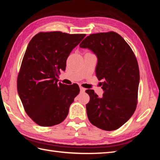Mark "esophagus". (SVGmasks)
Here are the masks:
<instances>
[{"mask_svg": "<svg viewBox=\"0 0 160 160\" xmlns=\"http://www.w3.org/2000/svg\"><path fill=\"white\" fill-rule=\"evenodd\" d=\"M80 91L82 93H84V92H85V91H86V89H84V88H83V87H80Z\"/></svg>", "mask_w": 160, "mask_h": 160, "instance_id": "1", "label": "esophagus"}]
</instances>
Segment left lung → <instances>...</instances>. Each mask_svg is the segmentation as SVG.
<instances>
[{"instance_id": "8db88e82", "label": "left lung", "mask_w": 160, "mask_h": 160, "mask_svg": "<svg viewBox=\"0 0 160 160\" xmlns=\"http://www.w3.org/2000/svg\"><path fill=\"white\" fill-rule=\"evenodd\" d=\"M80 47L96 54V76L103 80L102 98L93 90L86 91L90 97L86 104L89 120L102 130H116L130 119L136 108L140 82L136 58L124 38L114 32L91 34Z\"/></svg>"}]
</instances>
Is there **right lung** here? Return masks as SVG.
Wrapping results in <instances>:
<instances>
[{
	"mask_svg": "<svg viewBox=\"0 0 160 160\" xmlns=\"http://www.w3.org/2000/svg\"><path fill=\"white\" fill-rule=\"evenodd\" d=\"M86 34L40 32L30 40L17 79V90L25 111L41 127L61 123L80 92L78 84L58 82L71 51Z\"/></svg>",
	"mask_w": 160,
	"mask_h": 160,
	"instance_id": "add662e5",
	"label": "right lung"
}]
</instances>
